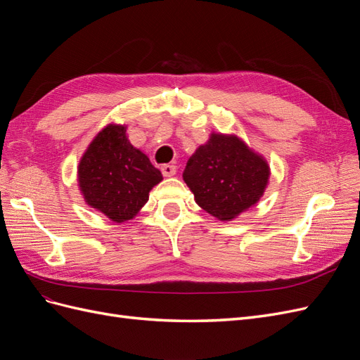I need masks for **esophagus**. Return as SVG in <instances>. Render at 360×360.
<instances>
[{
	"instance_id": "34e87169",
	"label": "esophagus",
	"mask_w": 360,
	"mask_h": 360,
	"mask_svg": "<svg viewBox=\"0 0 360 360\" xmlns=\"http://www.w3.org/2000/svg\"><path fill=\"white\" fill-rule=\"evenodd\" d=\"M160 171H162V174L165 177H171V176H174V174H176L177 168L174 167V165H171V163H165V165L160 167Z\"/></svg>"
}]
</instances>
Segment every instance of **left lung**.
I'll return each instance as SVG.
<instances>
[{"label":"left lung","instance_id":"obj_1","mask_svg":"<svg viewBox=\"0 0 360 360\" xmlns=\"http://www.w3.org/2000/svg\"><path fill=\"white\" fill-rule=\"evenodd\" d=\"M267 160L236 135L213 132L188 160L183 180L195 202L222 222L233 221L264 195Z\"/></svg>","mask_w":360,"mask_h":360}]
</instances>
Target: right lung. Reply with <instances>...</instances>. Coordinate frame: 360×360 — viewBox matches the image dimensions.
<instances>
[{
    "label": "right lung",
    "mask_w": 360,
    "mask_h": 360,
    "mask_svg": "<svg viewBox=\"0 0 360 360\" xmlns=\"http://www.w3.org/2000/svg\"><path fill=\"white\" fill-rule=\"evenodd\" d=\"M162 174L130 144L124 124H108L94 136L78 165L85 202L115 224L134 219Z\"/></svg>",
    "instance_id": "obj_1"
}]
</instances>
